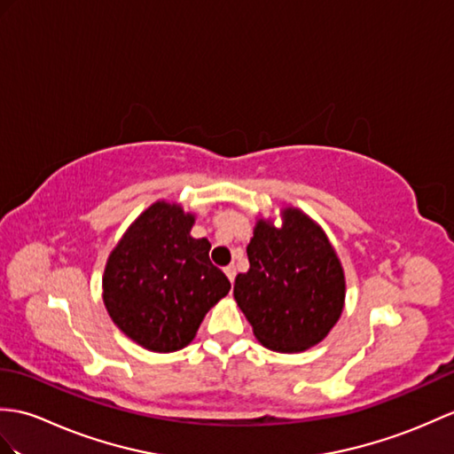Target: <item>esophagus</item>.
<instances>
[{
    "instance_id": "esophagus-1",
    "label": "esophagus",
    "mask_w": 454,
    "mask_h": 454,
    "mask_svg": "<svg viewBox=\"0 0 454 454\" xmlns=\"http://www.w3.org/2000/svg\"><path fill=\"white\" fill-rule=\"evenodd\" d=\"M224 272H226L228 280H230V282H234V278H236V267H234V265H230V267H226V269H224Z\"/></svg>"
}]
</instances>
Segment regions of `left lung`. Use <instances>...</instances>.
Listing matches in <instances>:
<instances>
[{"label":"left lung","mask_w":454,"mask_h":454,"mask_svg":"<svg viewBox=\"0 0 454 454\" xmlns=\"http://www.w3.org/2000/svg\"><path fill=\"white\" fill-rule=\"evenodd\" d=\"M249 270L234 298L255 339L275 352L319 344L339 321L346 280L323 228L300 208H282V226L259 218L247 246Z\"/></svg>","instance_id":"8db88e82"}]
</instances>
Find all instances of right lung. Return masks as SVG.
<instances>
[{
    "instance_id": "1",
    "label": "right lung",
    "mask_w": 454,
    "mask_h": 454,
    "mask_svg": "<svg viewBox=\"0 0 454 454\" xmlns=\"http://www.w3.org/2000/svg\"><path fill=\"white\" fill-rule=\"evenodd\" d=\"M195 215L156 201L110 253L102 298L123 334L153 352L182 350L207 311L230 292V280L208 259L207 238L195 239Z\"/></svg>"
}]
</instances>
